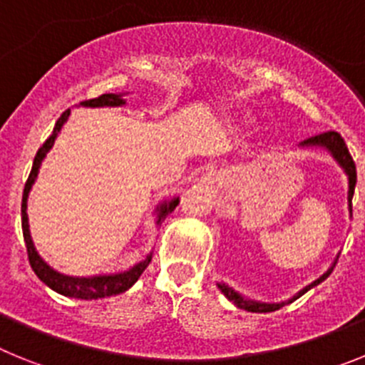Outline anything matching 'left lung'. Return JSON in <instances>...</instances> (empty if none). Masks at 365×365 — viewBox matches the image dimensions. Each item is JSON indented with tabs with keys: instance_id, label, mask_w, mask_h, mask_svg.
<instances>
[{
	"instance_id": "1",
	"label": "left lung",
	"mask_w": 365,
	"mask_h": 365,
	"mask_svg": "<svg viewBox=\"0 0 365 365\" xmlns=\"http://www.w3.org/2000/svg\"><path fill=\"white\" fill-rule=\"evenodd\" d=\"M298 148H302V150L322 148V150L327 151V153L331 155L334 160H336V164L341 168V170H344V173H346V177H347V208H349V215H351V201H353L354 186H356V168H354V163H353V159H351L349 150H347L346 143H344V138H341L336 131H327V133H322V135H316V137L305 138L303 143L298 144ZM336 259H338V256H336ZM336 259L333 261V265L329 267V269L322 274L320 278L314 279L312 283H309L307 287H303L302 291L296 292L292 298L285 299V302H279V303H269V302H259V299L247 298V296H243L241 292H237L235 289H232L230 285H227V283H222V282H217V287H219V291L225 294V298H227L228 302L234 303L235 307H240V309H243V311H248V312H272V311H278V309L285 307L287 303H292L294 299H298L299 296H303L307 291L314 289L316 285H320L324 279H327L329 274L333 272Z\"/></svg>"
}]
</instances>
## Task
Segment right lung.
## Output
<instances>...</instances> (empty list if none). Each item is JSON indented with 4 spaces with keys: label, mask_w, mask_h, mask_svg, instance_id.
<instances>
[{
    "label": "right lung",
    "mask_w": 365,
    "mask_h": 365,
    "mask_svg": "<svg viewBox=\"0 0 365 365\" xmlns=\"http://www.w3.org/2000/svg\"><path fill=\"white\" fill-rule=\"evenodd\" d=\"M125 95L130 93H106V95L98 96V98L86 100L80 106L83 108H122L125 106ZM71 115V109H67L62 117L58 118L56 125H54L53 135H51L47 140H45L43 146L38 150L36 157H34V163H32L31 175H29L27 182H25L24 190V199H21V228H24V240L25 247H27L29 254V263H31L32 270L36 274L38 278L45 283V285L53 289L58 294L67 296V298H78V299H98V298H108V296L120 294V292H125L128 289L137 283V279L140 278V274L146 270V267L150 265L151 257H153V252L148 254L143 261L135 263L131 269L124 270V272H113V274H95V276H69V274L58 272L56 269L47 263L43 257L38 254L36 247H34V241L31 237V230H29V215H27V199L29 193H31L32 185L36 182L38 173H40L41 163H43L45 155L49 153L54 146V140L58 138L62 128L66 125L67 118ZM179 205V197L172 199H164L163 202L157 205L155 208V225L159 227L160 221L166 217L170 212Z\"/></svg>",
    "instance_id": "obj_1"
}]
</instances>
